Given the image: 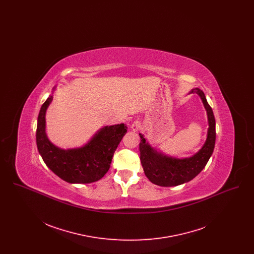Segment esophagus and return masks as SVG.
Masks as SVG:
<instances>
[{"label":"esophagus","mask_w":254,"mask_h":254,"mask_svg":"<svg viewBox=\"0 0 254 254\" xmlns=\"http://www.w3.org/2000/svg\"><path fill=\"white\" fill-rule=\"evenodd\" d=\"M141 127H142V123L136 120V121L133 122L132 125H131V129L133 131H138L141 128Z\"/></svg>","instance_id":"34e87169"}]
</instances>
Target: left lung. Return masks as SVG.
I'll list each match as a JSON object with an SVG mask.
<instances>
[{
	"label": "left lung",
	"instance_id": "left-lung-1",
	"mask_svg": "<svg viewBox=\"0 0 254 254\" xmlns=\"http://www.w3.org/2000/svg\"><path fill=\"white\" fill-rule=\"evenodd\" d=\"M191 93L200 95L205 106L208 118V131L205 145L194 156L186 159L168 157L157 152L145 142L140 133L141 143L140 159L148 180L161 187H174L192 180L205 168L211 156L215 145V118L213 111L206 102L204 92L199 88H194Z\"/></svg>",
	"mask_w": 254,
	"mask_h": 254
}]
</instances>
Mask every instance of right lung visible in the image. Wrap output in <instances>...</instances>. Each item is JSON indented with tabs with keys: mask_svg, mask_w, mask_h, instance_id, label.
<instances>
[{
	"mask_svg": "<svg viewBox=\"0 0 254 254\" xmlns=\"http://www.w3.org/2000/svg\"><path fill=\"white\" fill-rule=\"evenodd\" d=\"M52 101L49 96L38 115L36 142L46 165L64 181L88 184L104 177L109 171L113 154L127 133L124 124L105 127L81 148L62 149L49 142L46 134V111Z\"/></svg>",
	"mask_w": 254,
	"mask_h": 254,
	"instance_id": "add662e5",
	"label": "right lung"
}]
</instances>
